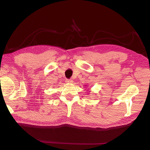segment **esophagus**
Instances as JSON below:
<instances>
[{
  "label": "esophagus",
  "instance_id": "34e87169",
  "mask_svg": "<svg viewBox=\"0 0 150 150\" xmlns=\"http://www.w3.org/2000/svg\"><path fill=\"white\" fill-rule=\"evenodd\" d=\"M66 82L67 83H72V82H73V81H72V79H67L66 80Z\"/></svg>",
  "mask_w": 150,
  "mask_h": 150
}]
</instances>
